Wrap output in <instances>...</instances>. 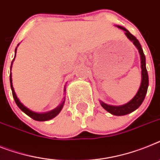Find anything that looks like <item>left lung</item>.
<instances>
[{
    "label": "left lung",
    "instance_id": "obj_1",
    "mask_svg": "<svg viewBox=\"0 0 160 160\" xmlns=\"http://www.w3.org/2000/svg\"><path fill=\"white\" fill-rule=\"evenodd\" d=\"M116 27L118 28H120V29L124 31V34L127 37V38L131 42H132V44L138 49V52H139V54H140L141 68H142V82H141V85L139 87V89H138L136 95L128 102L121 106H112L109 105V104H107V103L100 101L101 106L106 111H108L111 115L121 116V115H125L131 113V112H132V111L138 109V107L142 105V102L145 99L146 92H147V88H148L149 85V77L148 73H147V70H146V57H145L143 50H142V48L138 40L134 36H132L125 28L119 26V25H116Z\"/></svg>",
    "mask_w": 160,
    "mask_h": 160
}]
</instances>
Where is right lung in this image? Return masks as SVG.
Returning a JSON list of instances; mask_svg holds the SVG:
<instances>
[{
    "mask_svg": "<svg viewBox=\"0 0 160 160\" xmlns=\"http://www.w3.org/2000/svg\"><path fill=\"white\" fill-rule=\"evenodd\" d=\"M19 45V44H18ZM17 46V47H18ZM17 47H16L15 49V55H16V51H17ZM15 55H14V58H15ZM14 58L13 59L11 62V66H10V70L12 68V65H13V62H14ZM9 80H10V87H11V90H12V93H13V97H14V99L15 101L16 104L18 106V107L20 108V110L24 112V113L28 115V116H30L32 119H35V120H37V121H46V120H49V119H52L53 118H54L55 116H57L58 114L60 113V111H62V107H63L64 102H65V97L63 98V100L62 101V102L60 103L59 105L55 109L52 110L50 111H47V112H45V113H38V112H35V111H32L29 108H28L27 107L22 104L21 102L19 101V99L18 98V97L16 95L15 92H14V87H13V84H12V74L10 72V76H9ZM64 92H66V88L64 87ZM66 93V92H65Z\"/></svg>",
    "mask_w": 160,
    "mask_h": 160,
    "instance_id": "add662e5",
    "label": "right lung"
}]
</instances>
